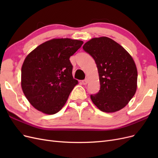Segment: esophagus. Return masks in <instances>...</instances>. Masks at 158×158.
I'll list each match as a JSON object with an SVG mask.
<instances>
[{"mask_svg": "<svg viewBox=\"0 0 158 158\" xmlns=\"http://www.w3.org/2000/svg\"><path fill=\"white\" fill-rule=\"evenodd\" d=\"M82 84L84 85H86L88 84V79H85V80H82Z\"/></svg>", "mask_w": 158, "mask_h": 158, "instance_id": "obj_1", "label": "esophagus"}]
</instances>
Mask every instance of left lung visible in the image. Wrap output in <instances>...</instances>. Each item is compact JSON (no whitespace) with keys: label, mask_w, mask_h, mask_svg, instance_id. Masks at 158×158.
Here are the masks:
<instances>
[{"label":"left lung","mask_w":158,"mask_h":158,"mask_svg":"<svg viewBox=\"0 0 158 158\" xmlns=\"http://www.w3.org/2000/svg\"><path fill=\"white\" fill-rule=\"evenodd\" d=\"M93 57L98 70L100 89L91 95L99 110L113 113L125 107L135 95L137 69L131 55L116 41L107 37H95L83 46Z\"/></svg>","instance_id":"obj_1"}]
</instances>
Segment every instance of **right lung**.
<instances>
[{"label":"right lung","mask_w":158,"mask_h":158,"mask_svg":"<svg viewBox=\"0 0 158 158\" xmlns=\"http://www.w3.org/2000/svg\"><path fill=\"white\" fill-rule=\"evenodd\" d=\"M69 38L52 39L33 50L22 66L21 85L31 106L53 114L64 106L78 80L73 78L70 61L83 44Z\"/></svg>","instance_id":"1"}]
</instances>
